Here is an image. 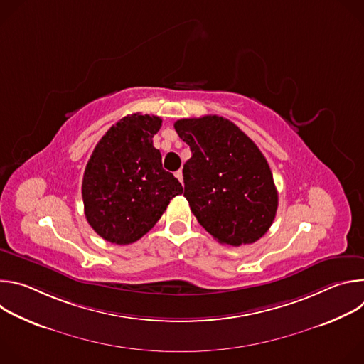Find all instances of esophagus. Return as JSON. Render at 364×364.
I'll list each match as a JSON object with an SVG mask.
<instances>
[{"mask_svg": "<svg viewBox=\"0 0 364 364\" xmlns=\"http://www.w3.org/2000/svg\"><path fill=\"white\" fill-rule=\"evenodd\" d=\"M176 177H177L178 181L183 184V171H181V170H178V171L176 173Z\"/></svg>", "mask_w": 364, "mask_h": 364, "instance_id": "obj_1", "label": "esophagus"}]
</instances>
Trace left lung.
Instances as JSON below:
<instances>
[{
	"label": "left lung",
	"instance_id": "left-lung-1",
	"mask_svg": "<svg viewBox=\"0 0 364 364\" xmlns=\"http://www.w3.org/2000/svg\"><path fill=\"white\" fill-rule=\"evenodd\" d=\"M174 128L191 149L183 167L184 197L197 222L223 245L261 239L278 209V191L261 149L218 115L178 119Z\"/></svg>",
	"mask_w": 364,
	"mask_h": 364
}]
</instances>
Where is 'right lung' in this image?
<instances>
[{"label": "right lung", "mask_w": 364, "mask_h": 364, "mask_svg": "<svg viewBox=\"0 0 364 364\" xmlns=\"http://www.w3.org/2000/svg\"><path fill=\"white\" fill-rule=\"evenodd\" d=\"M163 119L132 114L112 125L86 164L82 197L85 216L105 240L129 245L160 220L170 200L183 193L180 181L163 168L152 136Z\"/></svg>", "instance_id": "add662e5"}]
</instances>
